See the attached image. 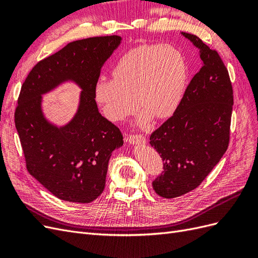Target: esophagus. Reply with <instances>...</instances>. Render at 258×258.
<instances>
[{"mask_svg":"<svg viewBox=\"0 0 258 258\" xmlns=\"http://www.w3.org/2000/svg\"><path fill=\"white\" fill-rule=\"evenodd\" d=\"M127 142L130 144H145L146 139L141 135H129L127 136Z\"/></svg>","mask_w":258,"mask_h":258,"instance_id":"obj_1","label":"esophagus"}]
</instances>
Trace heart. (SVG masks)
<instances>
[{
    "label": "heart",
    "instance_id": "obj_1",
    "mask_svg": "<svg viewBox=\"0 0 258 258\" xmlns=\"http://www.w3.org/2000/svg\"><path fill=\"white\" fill-rule=\"evenodd\" d=\"M113 80L97 82L95 96L106 118L120 121L136 108H143L140 123L167 118L181 103L187 82L183 54L172 46L154 44L132 48L117 60Z\"/></svg>",
    "mask_w": 258,
    "mask_h": 258
}]
</instances>
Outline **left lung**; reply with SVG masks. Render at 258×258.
<instances>
[{"mask_svg": "<svg viewBox=\"0 0 258 258\" xmlns=\"http://www.w3.org/2000/svg\"><path fill=\"white\" fill-rule=\"evenodd\" d=\"M182 35L199 49L202 66L173 116L150 138L165 170L153 188L168 199L196 188L221 160L229 143L233 104L229 74L220 54L198 36Z\"/></svg>", "mask_w": 258, "mask_h": 258, "instance_id": "left-lung-1", "label": "left lung"}]
</instances>
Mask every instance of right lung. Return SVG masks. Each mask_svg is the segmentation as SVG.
I'll return each instance as SVG.
<instances>
[{"label":"right lung","instance_id":"obj_1","mask_svg":"<svg viewBox=\"0 0 258 258\" xmlns=\"http://www.w3.org/2000/svg\"><path fill=\"white\" fill-rule=\"evenodd\" d=\"M120 43L118 35L69 43L36 63L22 84L15 124L27 169L61 200L97 199L105 187L112 153L123 144L120 130L99 113L95 96L101 69ZM66 81L82 91L74 118L58 127L44 117L41 96Z\"/></svg>","mask_w":258,"mask_h":258}]
</instances>
